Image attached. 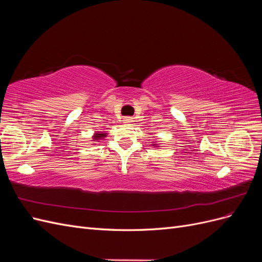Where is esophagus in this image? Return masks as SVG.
I'll use <instances>...</instances> for the list:
<instances>
[{"instance_id":"34e87169","label":"esophagus","mask_w":262,"mask_h":262,"mask_svg":"<svg viewBox=\"0 0 262 262\" xmlns=\"http://www.w3.org/2000/svg\"><path fill=\"white\" fill-rule=\"evenodd\" d=\"M133 121V119L131 117H124L123 118V122L124 123H131Z\"/></svg>"}]
</instances>
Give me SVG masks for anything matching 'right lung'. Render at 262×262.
<instances>
[{"mask_svg":"<svg viewBox=\"0 0 262 262\" xmlns=\"http://www.w3.org/2000/svg\"><path fill=\"white\" fill-rule=\"evenodd\" d=\"M106 134L105 133H98V134H95L94 136V140H100L102 138H105Z\"/></svg>","mask_w":262,"mask_h":262,"instance_id":"1","label":"right lung"}]
</instances>
